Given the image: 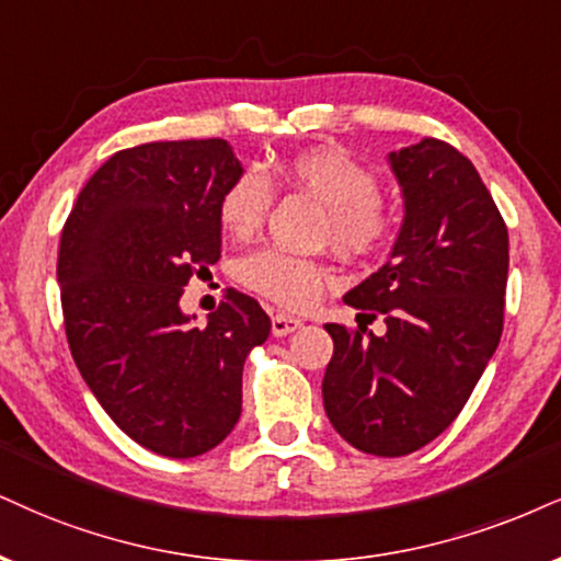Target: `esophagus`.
<instances>
[{
  "instance_id": "obj_1",
  "label": "esophagus",
  "mask_w": 561,
  "mask_h": 561,
  "mask_svg": "<svg viewBox=\"0 0 561 561\" xmlns=\"http://www.w3.org/2000/svg\"><path fill=\"white\" fill-rule=\"evenodd\" d=\"M301 320H296V317H288V314H273V335L275 337H283V335H291L296 330L301 328Z\"/></svg>"
}]
</instances>
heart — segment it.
<instances>
[{
	"instance_id": "heart-1",
	"label": "heart",
	"mask_w": 561,
	"mask_h": 561,
	"mask_svg": "<svg viewBox=\"0 0 561 561\" xmlns=\"http://www.w3.org/2000/svg\"><path fill=\"white\" fill-rule=\"evenodd\" d=\"M270 184H283L324 205L322 241L345 254L366 257L382 249L396 233V207L377 192V174L335 145L296 150L267 169L265 176L247 171L226 186L218 203L220 226L228 237L247 239L265 224ZM239 280L249 291L286 309H307L328 286L330 270L278 249H260L239 262Z\"/></svg>"
}]
</instances>
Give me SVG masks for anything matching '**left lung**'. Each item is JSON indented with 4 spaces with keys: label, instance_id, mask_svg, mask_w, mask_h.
Listing matches in <instances>:
<instances>
[{
    "label": "left lung",
    "instance_id": "8db88e82",
    "mask_svg": "<svg viewBox=\"0 0 561 561\" xmlns=\"http://www.w3.org/2000/svg\"><path fill=\"white\" fill-rule=\"evenodd\" d=\"M403 224L390 260L343 296L358 330L324 324L333 358L324 413L341 437L379 458L416 453L458 419L502 337L507 226L479 171L453 145L424 137L387 156ZM386 317L365 333L360 317Z\"/></svg>",
    "mask_w": 561,
    "mask_h": 561
}]
</instances>
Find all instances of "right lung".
Masks as SVG:
<instances>
[{"label": "right lung", "instance_id": "right-lung-1", "mask_svg": "<svg viewBox=\"0 0 561 561\" xmlns=\"http://www.w3.org/2000/svg\"><path fill=\"white\" fill-rule=\"evenodd\" d=\"M241 174L218 137L137 145L88 179L61 228L75 364L114 424L163 458H195L231 434L244 362L270 335L247 294L228 291L205 328L179 307L192 275L220 257L218 203Z\"/></svg>", "mask_w": 561, "mask_h": 561}]
</instances>
